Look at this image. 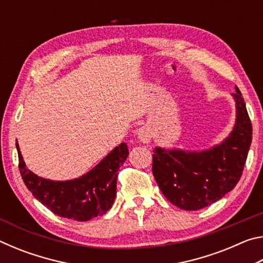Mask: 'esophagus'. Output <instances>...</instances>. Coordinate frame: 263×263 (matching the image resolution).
I'll return each mask as SVG.
<instances>
[{
    "instance_id": "34e87169",
    "label": "esophagus",
    "mask_w": 263,
    "mask_h": 263,
    "mask_svg": "<svg viewBox=\"0 0 263 263\" xmlns=\"http://www.w3.org/2000/svg\"><path fill=\"white\" fill-rule=\"evenodd\" d=\"M138 139L144 144H147L152 139V132H151L149 127L147 126H141L139 130H138Z\"/></svg>"
}]
</instances>
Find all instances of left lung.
<instances>
[{
    "label": "left lung",
    "mask_w": 263,
    "mask_h": 263,
    "mask_svg": "<svg viewBox=\"0 0 263 263\" xmlns=\"http://www.w3.org/2000/svg\"><path fill=\"white\" fill-rule=\"evenodd\" d=\"M232 132L210 149L155 147L153 175L161 193L182 210L195 211L219 201L240 180L252 142V123L239 88Z\"/></svg>",
    "instance_id": "left-lung-1"
}]
</instances>
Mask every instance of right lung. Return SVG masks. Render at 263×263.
Listing matches in <instances>:
<instances>
[{
  "label": "right lung",
  "instance_id": "right-lung-1",
  "mask_svg": "<svg viewBox=\"0 0 263 263\" xmlns=\"http://www.w3.org/2000/svg\"><path fill=\"white\" fill-rule=\"evenodd\" d=\"M16 147L20 172L26 188L53 213L68 219L87 221L104 215L112 206L117 172L128 155L125 142L115 147L87 174L68 181H52L35 175L26 168L17 142Z\"/></svg>",
  "mask_w": 263,
  "mask_h": 263
}]
</instances>
